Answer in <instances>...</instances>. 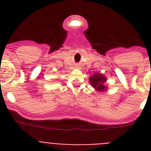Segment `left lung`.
Masks as SVG:
<instances>
[{
    "instance_id": "1",
    "label": "left lung",
    "mask_w": 151,
    "mask_h": 151,
    "mask_svg": "<svg viewBox=\"0 0 151 151\" xmlns=\"http://www.w3.org/2000/svg\"><path fill=\"white\" fill-rule=\"evenodd\" d=\"M106 81V78L101 73H95L89 78V82L95 89L99 92H105L107 87L105 86L104 83Z\"/></svg>"
}]
</instances>
